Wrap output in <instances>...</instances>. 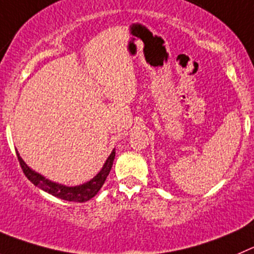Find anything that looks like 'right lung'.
<instances>
[{"instance_id":"1","label":"right lung","mask_w":254,"mask_h":254,"mask_svg":"<svg viewBox=\"0 0 254 254\" xmlns=\"http://www.w3.org/2000/svg\"><path fill=\"white\" fill-rule=\"evenodd\" d=\"M115 156L116 149H113V151L111 152L110 156H108V158L106 159L103 167L101 168L100 172H98L92 180L87 181V182L78 186H64L61 185V183L53 182V181L48 180L45 176H42L41 173L36 172L32 168L28 167L25 163V161L22 159V157L20 156V153L17 152V157H18V161H20V165L21 167H22L23 173H25L26 177H27L33 185L37 186L38 188H41V190H45V192L55 195V197L61 198V199L69 202H87L97 194L98 190H101V187H102L103 183H105L111 168H112Z\"/></svg>"}]
</instances>
